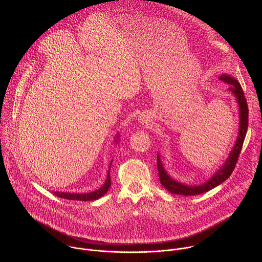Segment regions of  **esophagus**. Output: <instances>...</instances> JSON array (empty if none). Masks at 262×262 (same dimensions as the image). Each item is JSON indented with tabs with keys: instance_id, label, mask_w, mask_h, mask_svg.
I'll use <instances>...</instances> for the list:
<instances>
[{
	"instance_id": "esophagus-1",
	"label": "esophagus",
	"mask_w": 262,
	"mask_h": 262,
	"mask_svg": "<svg viewBox=\"0 0 262 262\" xmlns=\"http://www.w3.org/2000/svg\"><path fill=\"white\" fill-rule=\"evenodd\" d=\"M141 121H142V122H145V123H146V124H147V123H148V120H147V119H146V118H144V117H143V118H142V119H141Z\"/></svg>"
}]
</instances>
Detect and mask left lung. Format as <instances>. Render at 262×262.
I'll return each instance as SVG.
<instances>
[{"label":"left lung","instance_id":"1","mask_svg":"<svg viewBox=\"0 0 262 262\" xmlns=\"http://www.w3.org/2000/svg\"><path fill=\"white\" fill-rule=\"evenodd\" d=\"M220 80L223 81L224 83H227L230 85L229 91H231L238 102L239 105V129H238V137L235 142V145L232 149V151L227 159L226 163L222 166V168L205 183L197 186H190L183 183H180L174 179H172L167 172L165 171L160 156L158 157V170H159V177L162 185L166 190H168L172 194H177V195H183V196H194L198 194L205 193L213 188H215L216 185L221 184L223 181H225L233 172L234 167L236 166L241 150L243 148V144L246 138L247 129H248V121H249V108H248V103L247 99L245 97L243 88L241 84L238 83L237 80L226 76V74H223V76L220 77Z\"/></svg>","mask_w":262,"mask_h":262}]
</instances>
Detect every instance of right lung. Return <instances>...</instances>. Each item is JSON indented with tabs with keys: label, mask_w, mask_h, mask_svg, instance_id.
<instances>
[{
	"label": "right lung",
	"mask_w": 262,
	"mask_h": 262,
	"mask_svg": "<svg viewBox=\"0 0 262 262\" xmlns=\"http://www.w3.org/2000/svg\"><path fill=\"white\" fill-rule=\"evenodd\" d=\"M118 138V137H117ZM112 166V162L110 164V168ZM111 186V178H110V169L107 172V177L105 179L104 184L101 186L100 189L91 192V193H86V194H77V193H63V192H55V195L58 197H61L63 199L67 200H79V201H91V200H96L103 196Z\"/></svg>",
	"instance_id": "obj_1"
}]
</instances>
